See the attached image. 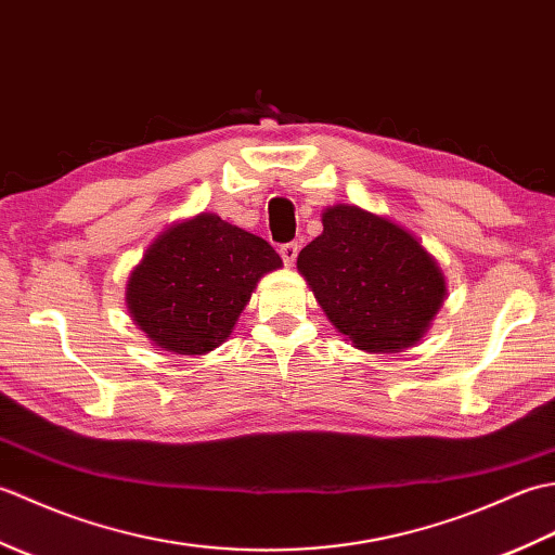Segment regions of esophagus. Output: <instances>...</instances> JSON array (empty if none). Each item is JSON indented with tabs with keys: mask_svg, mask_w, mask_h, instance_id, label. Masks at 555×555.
<instances>
[{
	"mask_svg": "<svg viewBox=\"0 0 555 555\" xmlns=\"http://www.w3.org/2000/svg\"><path fill=\"white\" fill-rule=\"evenodd\" d=\"M279 253H281V257H284V264L293 267V264H296L298 253H300V245L298 243H286V245L279 247Z\"/></svg>",
	"mask_w": 555,
	"mask_h": 555,
	"instance_id": "obj_1",
	"label": "esophagus"
}]
</instances>
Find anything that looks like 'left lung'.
Here are the masks:
<instances>
[{
	"mask_svg": "<svg viewBox=\"0 0 555 555\" xmlns=\"http://www.w3.org/2000/svg\"><path fill=\"white\" fill-rule=\"evenodd\" d=\"M322 223L300 250L298 271L328 322L364 352L415 346L446 300L434 255L405 227L358 205L326 207Z\"/></svg>",
	"mask_w": 555,
	"mask_h": 555,
	"instance_id": "1",
	"label": "left lung"
}]
</instances>
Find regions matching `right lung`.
I'll use <instances>...</instances> for the list:
<instances>
[{"label":"right lung","instance_id":"1","mask_svg":"<svg viewBox=\"0 0 555 555\" xmlns=\"http://www.w3.org/2000/svg\"><path fill=\"white\" fill-rule=\"evenodd\" d=\"M281 267L264 238L199 211L150 243L128 276L126 305L155 348L207 356L231 336L259 279Z\"/></svg>","mask_w":555,"mask_h":555}]
</instances>
